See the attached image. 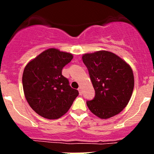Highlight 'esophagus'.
I'll return each mask as SVG.
<instances>
[{"mask_svg": "<svg viewBox=\"0 0 154 154\" xmlns=\"http://www.w3.org/2000/svg\"><path fill=\"white\" fill-rule=\"evenodd\" d=\"M78 91H79V93H80V95H82V94H83V90H82L81 87H79V88H78Z\"/></svg>", "mask_w": 154, "mask_h": 154, "instance_id": "1", "label": "esophagus"}]
</instances>
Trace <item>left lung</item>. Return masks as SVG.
<instances>
[{"label": "left lung", "instance_id": "1", "mask_svg": "<svg viewBox=\"0 0 154 154\" xmlns=\"http://www.w3.org/2000/svg\"><path fill=\"white\" fill-rule=\"evenodd\" d=\"M95 91L86 101L90 111L103 119L119 114L128 103L134 87L130 66L112 52L100 51L82 57Z\"/></svg>", "mask_w": 154, "mask_h": 154}]
</instances>
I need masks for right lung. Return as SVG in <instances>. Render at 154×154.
<instances>
[{
    "label": "right lung",
    "mask_w": 154,
    "mask_h": 154,
    "mask_svg": "<svg viewBox=\"0 0 154 154\" xmlns=\"http://www.w3.org/2000/svg\"><path fill=\"white\" fill-rule=\"evenodd\" d=\"M72 54L55 48L43 51L26 66L22 84L26 100L39 116L57 119L66 114L79 92L62 74Z\"/></svg>",
    "instance_id": "add662e5"
}]
</instances>
